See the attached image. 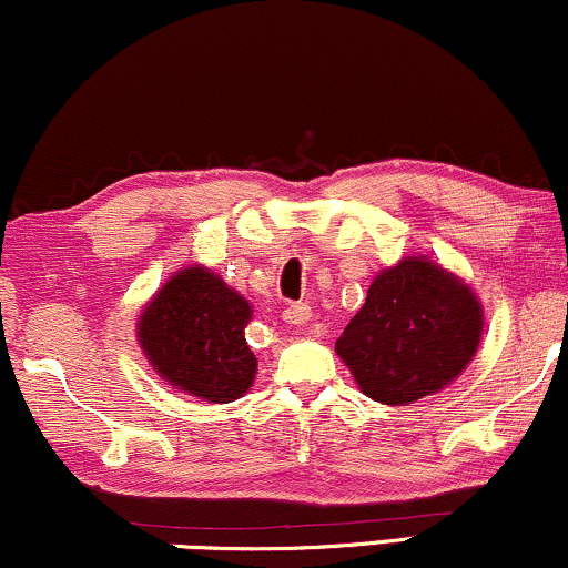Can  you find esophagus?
Listing matches in <instances>:
<instances>
[{
	"label": "esophagus",
	"instance_id": "1",
	"mask_svg": "<svg viewBox=\"0 0 568 568\" xmlns=\"http://www.w3.org/2000/svg\"><path fill=\"white\" fill-rule=\"evenodd\" d=\"M284 318L290 324H308L311 322V308L305 303H292V305H286Z\"/></svg>",
	"mask_w": 568,
	"mask_h": 568
}]
</instances>
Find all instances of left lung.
I'll return each mask as SVG.
<instances>
[{"instance_id":"obj_1","label":"left lung","mask_w":568,"mask_h":568,"mask_svg":"<svg viewBox=\"0 0 568 568\" xmlns=\"http://www.w3.org/2000/svg\"><path fill=\"white\" fill-rule=\"evenodd\" d=\"M481 305L459 278L423 257L383 271L337 353L369 398L412 404L446 388L481 339Z\"/></svg>"}]
</instances>
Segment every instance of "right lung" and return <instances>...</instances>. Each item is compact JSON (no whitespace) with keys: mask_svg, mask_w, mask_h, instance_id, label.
Returning <instances> with one entry per match:
<instances>
[{"mask_svg":"<svg viewBox=\"0 0 568 568\" xmlns=\"http://www.w3.org/2000/svg\"><path fill=\"white\" fill-rule=\"evenodd\" d=\"M252 308L204 268L172 276L140 322V345L153 369L178 390L229 404L255 379L257 358L244 339Z\"/></svg>","mask_w":568,"mask_h":568,"instance_id":"right-lung-1","label":"right lung"}]
</instances>
